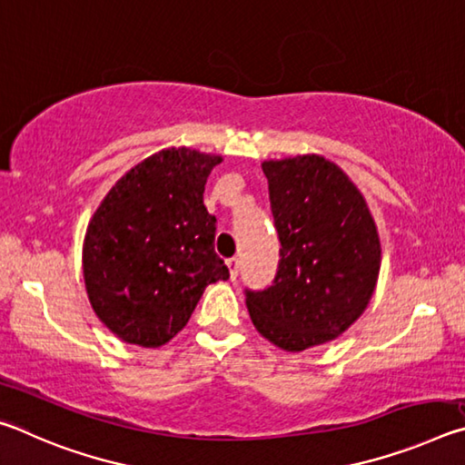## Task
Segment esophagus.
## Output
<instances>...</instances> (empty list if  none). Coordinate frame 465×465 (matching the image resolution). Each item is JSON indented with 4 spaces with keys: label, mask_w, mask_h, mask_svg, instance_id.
I'll use <instances>...</instances> for the list:
<instances>
[{
    "label": "esophagus",
    "mask_w": 465,
    "mask_h": 465,
    "mask_svg": "<svg viewBox=\"0 0 465 465\" xmlns=\"http://www.w3.org/2000/svg\"><path fill=\"white\" fill-rule=\"evenodd\" d=\"M227 269H230V277L232 279L238 277V272H240V258L238 256L230 258V261H227Z\"/></svg>",
    "instance_id": "34e87169"
}]
</instances>
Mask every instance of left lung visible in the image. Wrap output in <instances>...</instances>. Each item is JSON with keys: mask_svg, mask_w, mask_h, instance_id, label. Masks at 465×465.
<instances>
[{"mask_svg": "<svg viewBox=\"0 0 465 465\" xmlns=\"http://www.w3.org/2000/svg\"><path fill=\"white\" fill-rule=\"evenodd\" d=\"M281 261L272 285L246 291L254 328L287 352L326 344L367 310L381 243L355 183L316 153L266 160Z\"/></svg>", "mask_w": 465, "mask_h": 465, "instance_id": "left-lung-1", "label": "left lung"}]
</instances>
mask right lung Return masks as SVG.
<instances>
[{
	"mask_svg": "<svg viewBox=\"0 0 465 465\" xmlns=\"http://www.w3.org/2000/svg\"><path fill=\"white\" fill-rule=\"evenodd\" d=\"M223 157L168 147L116 180L85 230L82 266L92 310L129 344L155 349L186 326L203 291L227 281L215 222L203 204Z\"/></svg>",
	"mask_w": 465,
	"mask_h": 465,
	"instance_id": "obj_1",
	"label": "right lung"
}]
</instances>
